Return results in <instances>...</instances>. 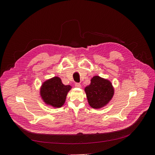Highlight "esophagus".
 <instances>
[{"instance_id":"esophagus-1","label":"esophagus","mask_w":155,"mask_h":155,"mask_svg":"<svg viewBox=\"0 0 155 155\" xmlns=\"http://www.w3.org/2000/svg\"><path fill=\"white\" fill-rule=\"evenodd\" d=\"M75 87H77V88H81V85H80V83H75Z\"/></svg>"}]
</instances>
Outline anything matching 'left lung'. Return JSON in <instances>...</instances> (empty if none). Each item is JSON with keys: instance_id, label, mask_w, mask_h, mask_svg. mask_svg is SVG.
<instances>
[{"instance_id": "left-lung-1", "label": "left lung", "mask_w": 155, "mask_h": 155, "mask_svg": "<svg viewBox=\"0 0 155 155\" xmlns=\"http://www.w3.org/2000/svg\"><path fill=\"white\" fill-rule=\"evenodd\" d=\"M85 92L89 105L93 109H100L113 97L114 88L109 80L95 76L91 79L90 85L85 88Z\"/></svg>"}]
</instances>
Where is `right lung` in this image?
<instances>
[{"mask_svg":"<svg viewBox=\"0 0 155 155\" xmlns=\"http://www.w3.org/2000/svg\"><path fill=\"white\" fill-rule=\"evenodd\" d=\"M70 85H64L60 78L55 76L47 79L40 88V96L45 104L54 108L61 107L66 101Z\"/></svg>","mask_w":155,"mask_h":155,"instance_id":"1","label":"right lung"}]
</instances>
